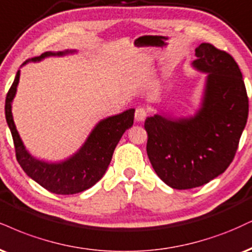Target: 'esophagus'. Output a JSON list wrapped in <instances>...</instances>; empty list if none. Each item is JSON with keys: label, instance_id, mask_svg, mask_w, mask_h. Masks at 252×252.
<instances>
[{"label": "esophagus", "instance_id": "34e87169", "mask_svg": "<svg viewBox=\"0 0 252 252\" xmlns=\"http://www.w3.org/2000/svg\"><path fill=\"white\" fill-rule=\"evenodd\" d=\"M148 116V111L147 109L143 108V107H138L136 109L135 111V120L137 121V122H142V121L145 120V117Z\"/></svg>", "mask_w": 252, "mask_h": 252}]
</instances>
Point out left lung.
Listing matches in <instances>:
<instances>
[{"label": "left lung", "mask_w": 252, "mask_h": 252, "mask_svg": "<svg viewBox=\"0 0 252 252\" xmlns=\"http://www.w3.org/2000/svg\"><path fill=\"white\" fill-rule=\"evenodd\" d=\"M193 65L208 72L202 108L193 117H148L147 153L158 177L174 189H192L223 174L238 149L249 114L239 66L210 43L196 48Z\"/></svg>", "instance_id": "obj_1"}]
</instances>
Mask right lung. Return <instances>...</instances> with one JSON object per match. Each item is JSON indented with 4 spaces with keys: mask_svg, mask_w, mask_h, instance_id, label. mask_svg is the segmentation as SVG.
Masks as SVG:
<instances>
[{
    "mask_svg": "<svg viewBox=\"0 0 252 252\" xmlns=\"http://www.w3.org/2000/svg\"><path fill=\"white\" fill-rule=\"evenodd\" d=\"M66 53L68 51L57 54L44 53L41 56L32 59V61H39L47 56L63 55ZM27 62L28 61L23 64ZM19 80L20 70L17 71L5 97L4 110L5 120L13 136L16 159L21 168L39 186L56 195H72L92 188L105 174L117 143L124 131L134 123L135 109H129L122 114L101 121L78 153L59 164H49L29 155L15 126L11 114V102L16 94Z\"/></svg>",
    "mask_w": 252,
    "mask_h": 252,
    "instance_id": "add662e5",
    "label": "right lung"
}]
</instances>
